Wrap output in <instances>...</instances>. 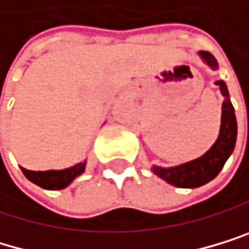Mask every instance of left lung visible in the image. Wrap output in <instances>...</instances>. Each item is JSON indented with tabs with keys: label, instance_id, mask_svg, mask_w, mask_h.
<instances>
[{
	"label": "left lung",
	"instance_id": "left-lung-1",
	"mask_svg": "<svg viewBox=\"0 0 249 249\" xmlns=\"http://www.w3.org/2000/svg\"><path fill=\"white\" fill-rule=\"evenodd\" d=\"M197 54L203 61V64H207L211 70L219 69V64L211 53L199 52ZM216 86H219V90L223 96V102H222L219 136L216 142L211 145V148L207 153H203L200 158L193 159L185 163H180V165H175V167L153 165L151 167V171L155 173L156 176L171 183V185L179 187V188H197V187L205 185V183H208L219 175L223 165H225V162L231 156L232 150H234L236 139H237V121L234 114V107H232V104L230 101L227 84L223 81H216Z\"/></svg>",
	"mask_w": 249,
	"mask_h": 249
}]
</instances>
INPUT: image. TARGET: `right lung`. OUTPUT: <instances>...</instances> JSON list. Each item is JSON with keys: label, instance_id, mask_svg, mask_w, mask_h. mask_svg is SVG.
<instances>
[{"label": "right lung", "instance_id": "obj_1", "mask_svg": "<svg viewBox=\"0 0 249 249\" xmlns=\"http://www.w3.org/2000/svg\"><path fill=\"white\" fill-rule=\"evenodd\" d=\"M86 163L87 160H84L64 170H47V171H32L26 168L21 170L24 173V176L30 182H33L35 185L46 190H62L69 187L74 179L86 171Z\"/></svg>", "mask_w": 249, "mask_h": 249}]
</instances>
